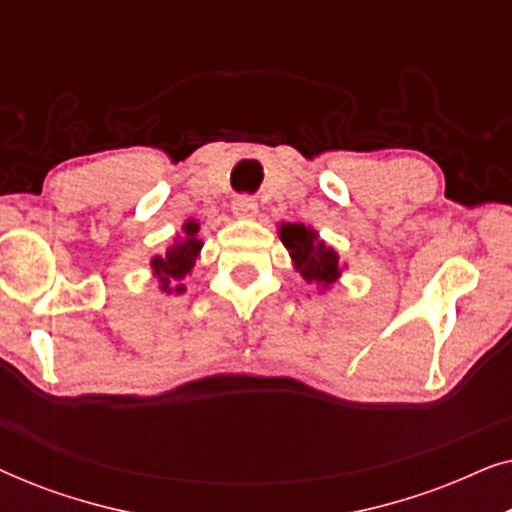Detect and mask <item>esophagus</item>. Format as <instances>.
Returning a JSON list of instances; mask_svg holds the SVG:
<instances>
[{"label": "esophagus", "mask_w": 512, "mask_h": 512, "mask_svg": "<svg viewBox=\"0 0 512 512\" xmlns=\"http://www.w3.org/2000/svg\"><path fill=\"white\" fill-rule=\"evenodd\" d=\"M233 214L237 219H251L258 214V202L251 195H237L233 200Z\"/></svg>", "instance_id": "obj_1"}]
</instances>
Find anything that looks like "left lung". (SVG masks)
<instances>
[{
    "label": "left lung",
    "instance_id": "obj_1",
    "mask_svg": "<svg viewBox=\"0 0 512 512\" xmlns=\"http://www.w3.org/2000/svg\"><path fill=\"white\" fill-rule=\"evenodd\" d=\"M279 240L289 249L293 265L307 284L328 289L340 277V256L319 240L317 230L305 228L303 223H282Z\"/></svg>",
    "mask_w": 512,
    "mask_h": 512
}]
</instances>
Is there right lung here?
Masks as SVG:
<instances>
[{
  "label": "right lung",
  "mask_w": 512,
  "mask_h": 512,
  "mask_svg": "<svg viewBox=\"0 0 512 512\" xmlns=\"http://www.w3.org/2000/svg\"><path fill=\"white\" fill-rule=\"evenodd\" d=\"M198 221L188 219L184 223V237L174 240V244L165 249V254L151 258V270L158 277L160 291L165 293H184L186 286L177 284L193 270L198 261L202 240H198Z\"/></svg>",
  "instance_id": "right-lung-1"
}]
</instances>
